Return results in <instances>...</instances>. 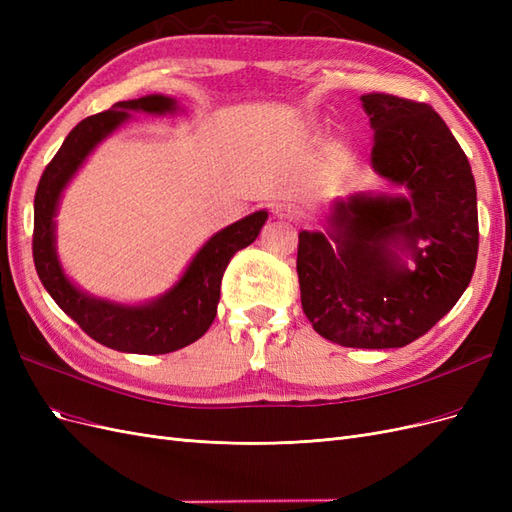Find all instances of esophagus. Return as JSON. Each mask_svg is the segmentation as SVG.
Instances as JSON below:
<instances>
[{
    "label": "esophagus",
    "instance_id": "1",
    "mask_svg": "<svg viewBox=\"0 0 512 512\" xmlns=\"http://www.w3.org/2000/svg\"><path fill=\"white\" fill-rule=\"evenodd\" d=\"M273 213H275L280 220L292 222V220H297L299 209L294 207L292 203H288V200H282V203H275V205H273Z\"/></svg>",
    "mask_w": 512,
    "mask_h": 512
}]
</instances>
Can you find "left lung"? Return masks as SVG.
I'll list each match as a JSON object with an SVG mask.
<instances>
[{
    "instance_id": "1",
    "label": "left lung",
    "mask_w": 512,
    "mask_h": 512,
    "mask_svg": "<svg viewBox=\"0 0 512 512\" xmlns=\"http://www.w3.org/2000/svg\"><path fill=\"white\" fill-rule=\"evenodd\" d=\"M361 100L374 128L371 166L406 185L408 196L356 194L335 203L327 232H301V305L329 342L401 348L451 312L472 280L476 183L466 153L429 104L376 91ZM399 242L415 260L412 270L392 252Z\"/></svg>"
}]
</instances>
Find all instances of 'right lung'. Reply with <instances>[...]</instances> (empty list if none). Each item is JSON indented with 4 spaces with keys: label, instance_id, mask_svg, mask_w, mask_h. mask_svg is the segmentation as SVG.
Listing matches in <instances>:
<instances>
[{
    "label": "right lung",
    "instance_id": "add662e5",
    "mask_svg": "<svg viewBox=\"0 0 512 512\" xmlns=\"http://www.w3.org/2000/svg\"><path fill=\"white\" fill-rule=\"evenodd\" d=\"M128 111L173 113L177 102L166 96H145L117 102L111 111L91 115L76 123L46 164L34 198V265L53 301L98 344L134 354H166L190 346L203 337L218 314L220 286L230 258L256 241L267 211L247 218L213 235L190 262L179 284L158 301L147 305H115L87 297L61 271L55 254V211L66 183L102 138L130 117Z\"/></svg>",
    "mask_w": 512,
    "mask_h": 512
}]
</instances>
